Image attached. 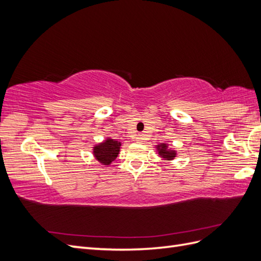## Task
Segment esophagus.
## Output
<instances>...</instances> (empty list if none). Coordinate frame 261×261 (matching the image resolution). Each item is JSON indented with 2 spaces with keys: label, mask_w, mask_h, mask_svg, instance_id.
<instances>
[{
  "label": "esophagus",
  "mask_w": 261,
  "mask_h": 261,
  "mask_svg": "<svg viewBox=\"0 0 261 261\" xmlns=\"http://www.w3.org/2000/svg\"><path fill=\"white\" fill-rule=\"evenodd\" d=\"M136 141H138V143H141V141H143V137H141V135H138L136 137Z\"/></svg>",
  "instance_id": "esophagus-1"
}]
</instances>
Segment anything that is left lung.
<instances>
[{"instance_id": "obj_1", "label": "left lung", "mask_w": 261, "mask_h": 261, "mask_svg": "<svg viewBox=\"0 0 261 261\" xmlns=\"http://www.w3.org/2000/svg\"><path fill=\"white\" fill-rule=\"evenodd\" d=\"M156 151H158V153H159V155L162 158L163 160L171 161V160H173L176 156V151H175V150L170 149L167 144L158 145L156 146Z\"/></svg>"}]
</instances>
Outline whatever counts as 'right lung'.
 <instances>
[{"label": "right lung", "mask_w": 261, "mask_h": 261, "mask_svg": "<svg viewBox=\"0 0 261 261\" xmlns=\"http://www.w3.org/2000/svg\"><path fill=\"white\" fill-rule=\"evenodd\" d=\"M121 146V141L109 137L103 143H100L93 147V155L101 164L110 165L120 153Z\"/></svg>", "instance_id": "obj_1"}]
</instances>
